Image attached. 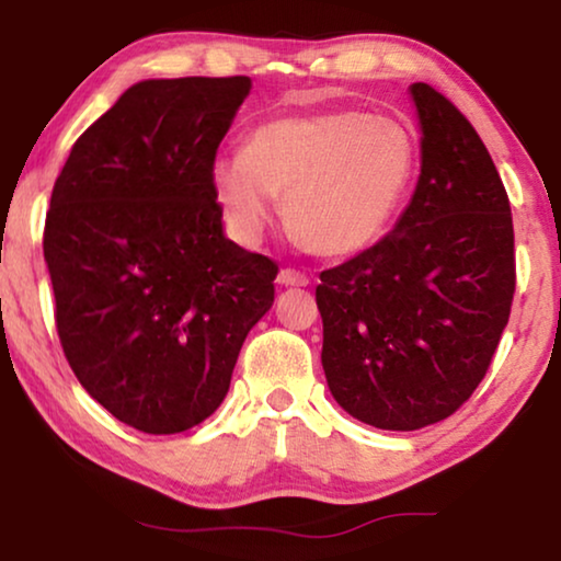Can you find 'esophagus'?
Wrapping results in <instances>:
<instances>
[{"mask_svg":"<svg viewBox=\"0 0 561 561\" xmlns=\"http://www.w3.org/2000/svg\"><path fill=\"white\" fill-rule=\"evenodd\" d=\"M278 283L280 286H309V278L304 273L294 271V267H283L278 273Z\"/></svg>","mask_w":561,"mask_h":561,"instance_id":"1","label":"esophagus"}]
</instances>
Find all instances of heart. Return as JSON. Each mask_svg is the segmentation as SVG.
I'll list each match as a JSON object with an SVG mask.
<instances>
[{"label": "heart", "instance_id": "1", "mask_svg": "<svg viewBox=\"0 0 561 561\" xmlns=\"http://www.w3.org/2000/svg\"><path fill=\"white\" fill-rule=\"evenodd\" d=\"M416 142L398 119L324 110L267 119L248 150L211 165L229 221L255 240L286 196V221L321 257L357 255L380 240L416 173Z\"/></svg>", "mask_w": 561, "mask_h": 561}]
</instances>
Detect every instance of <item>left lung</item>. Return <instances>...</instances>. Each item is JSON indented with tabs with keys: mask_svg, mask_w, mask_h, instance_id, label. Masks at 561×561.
<instances>
[{
	"mask_svg": "<svg viewBox=\"0 0 561 561\" xmlns=\"http://www.w3.org/2000/svg\"><path fill=\"white\" fill-rule=\"evenodd\" d=\"M421 173L411 204L370 250L319 275L327 386L386 432L447 419L485 378L508 324L516 260L511 204L474 127L411 83Z\"/></svg>",
	"mask_w": 561,
	"mask_h": 561,
	"instance_id": "obj_1",
	"label": "left lung"
}]
</instances>
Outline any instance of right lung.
Masks as SVG:
<instances>
[{
	"label": "right lung",
	"instance_id": "obj_1",
	"mask_svg": "<svg viewBox=\"0 0 561 561\" xmlns=\"http://www.w3.org/2000/svg\"><path fill=\"white\" fill-rule=\"evenodd\" d=\"M252 81L148 79L73 142L45 219L56 327L87 393L145 434H179L225 401L278 265L225 234L219 142Z\"/></svg>",
	"mask_w": 561,
	"mask_h": 561
}]
</instances>
